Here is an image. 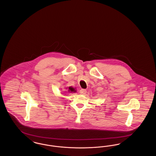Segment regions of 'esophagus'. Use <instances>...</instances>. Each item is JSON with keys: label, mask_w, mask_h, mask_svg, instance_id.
I'll return each mask as SVG.
<instances>
[{"label": "esophagus", "mask_w": 156, "mask_h": 156, "mask_svg": "<svg viewBox=\"0 0 156 156\" xmlns=\"http://www.w3.org/2000/svg\"><path fill=\"white\" fill-rule=\"evenodd\" d=\"M80 93L81 94L84 95V94H85L87 93V90L85 89H81L80 90Z\"/></svg>", "instance_id": "esophagus-1"}]
</instances>
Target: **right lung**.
<instances>
[{"mask_svg":"<svg viewBox=\"0 0 156 156\" xmlns=\"http://www.w3.org/2000/svg\"><path fill=\"white\" fill-rule=\"evenodd\" d=\"M69 90H70L71 92H73V91L74 90V88H71V87H69Z\"/></svg>","mask_w":156,"mask_h":156,"instance_id":"obj_1","label":"right lung"}]
</instances>
